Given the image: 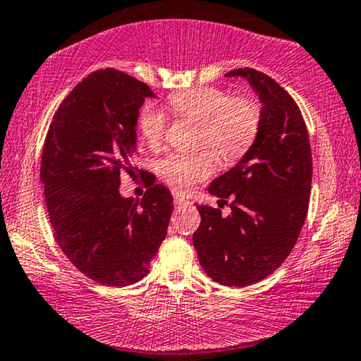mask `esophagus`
Returning a JSON list of instances; mask_svg holds the SVG:
<instances>
[{
  "instance_id": "34e87169",
  "label": "esophagus",
  "mask_w": 361,
  "mask_h": 361,
  "mask_svg": "<svg viewBox=\"0 0 361 361\" xmlns=\"http://www.w3.org/2000/svg\"><path fill=\"white\" fill-rule=\"evenodd\" d=\"M174 205H176V209H182V207L190 205V202H187V200L184 199V197L176 195V197H174Z\"/></svg>"
}]
</instances>
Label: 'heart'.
Instances as JSON below:
<instances>
[{
  "label": "heart",
  "mask_w": 361,
  "mask_h": 361,
  "mask_svg": "<svg viewBox=\"0 0 361 361\" xmlns=\"http://www.w3.org/2000/svg\"><path fill=\"white\" fill-rule=\"evenodd\" d=\"M169 106L179 118L200 123L197 142L210 146L221 159L236 161L250 149L258 136L261 111L250 98H231L221 88L199 87L169 97ZM145 140L157 146L164 140L167 118L159 108L146 105L140 116ZM161 179L177 192H189L195 182L212 176L215 157L210 151L177 152L157 166Z\"/></svg>",
  "instance_id": "b5f03b06"
}]
</instances>
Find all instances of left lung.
Masks as SVG:
<instances>
[{"label": "left lung", "instance_id": "obj_1", "mask_svg": "<svg viewBox=\"0 0 361 361\" xmlns=\"http://www.w3.org/2000/svg\"><path fill=\"white\" fill-rule=\"evenodd\" d=\"M258 93V136L238 164L209 185L226 204L199 205L200 226L192 236L209 278L228 288H245L274 273L293 251L305 221L312 184V152L302 113L278 82L255 68H236Z\"/></svg>", "mask_w": 361, "mask_h": 361}]
</instances>
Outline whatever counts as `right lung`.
Returning a JSON list of instances; mask_svg holds the SVG:
<instances>
[{
  "label": "right lung",
  "mask_w": 361,
  "mask_h": 361,
  "mask_svg": "<svg viewBox=\"0 0 361 361\" xmlns=\"http://www.w3.org/2000/svg\"><path fill=\"white\" fill-rule=\"evenodd\" d=\"M147 97L151 88L125 72L90 73L57 108L41 157L59 246L87 278L115 288L149 273L174 209L162 184L149 182L141 204L118 190L121 172H136V125Z\"/></svg>",
  "instance_id": "obj_1"
}]
</instances>
